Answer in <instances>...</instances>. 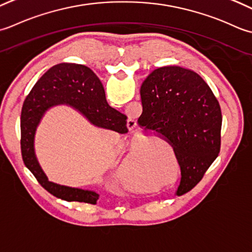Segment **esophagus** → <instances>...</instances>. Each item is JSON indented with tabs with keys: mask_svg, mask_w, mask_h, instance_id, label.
<instances>
[{
	"mask_svg": "<svg viewBox=\"0 0 252 252\" xmlns=\"http://www.w3.org/2000/svg\"><path fill=\"white\" fill-rule=\"evenodd\" d=\"M130 122H132V123H131V124H130V125L132 126V127H135V126L137 125V124H136V122H135V121H131V120H130ZM129 129H130V128H129Z\"/></svg>",
	"mask_w": 252,
	"mask_h": 252,
	"instance_id": "1",
	"label": "esophagus"
}]
</instances>
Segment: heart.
Segmentation results:
<instances>
[{"label": "heart", "instance_id": "obj_1", "mask_svg": "<svg viewBox=\"0 0 252 252\" xmlns=\"http://www.w3.org/2000/svg\"><path fill=\"white\" fill-rule=\"evenodd\" d=\"M139 164H140V158H139V157L137 156V153H135V152L131 153L130 157H129V160H128V166H129L130 171H135V169L138 168V166H139ZM138 188H139L140 190H143V191L149 190V187L139 186Z\"/></svg>", "mask_w": 252, "mask_h": 252}]
</instances>
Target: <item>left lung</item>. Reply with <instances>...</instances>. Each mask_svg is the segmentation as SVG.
Masks as SVG:
<instances>
[{"label":"left lung","mask_w":252,"mask_h":252,"mask_svg":"<svg viewBox=\"0 0 252 252\" xmlns=\"http://www.w3.org/2000/svg\"><path fill=\"white\" fill-rule=\"evenodd\" d=\"M138 124L173 147L182 178L176 194L190 191L218 158L222 112L208 84L179 66L155 69L140 88Z\"/></svg>","instance_id":"obj_1"}]
</instances>
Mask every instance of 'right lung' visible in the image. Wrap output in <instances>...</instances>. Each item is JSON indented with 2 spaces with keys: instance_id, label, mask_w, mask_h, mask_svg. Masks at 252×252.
I'll list each match as a JSON object with an SVG mask.
<instances>
[{
  "instance_id": "add662e5",
  "label": "right lung",
  "mask_w": 252,
  "mask_h": 252,
  "mask_svg": "<svg viewBox=\"0 0 252 252\" xmlns=\"http://www.w3.org/2000/svg\"><path fill=\"white\" fill-rule=\"evenodd\" d=\"M58 104L78 110L92 124L119 133H126L127 116L107 104L103 85L89 67L61 63L51 67L35 83L26 97L20 115V149L30 172L45 190L65 201L95 204L99 194L51 183L41 169L34 155V135L45 111Z\"/></svg>"
}]
</instances>
